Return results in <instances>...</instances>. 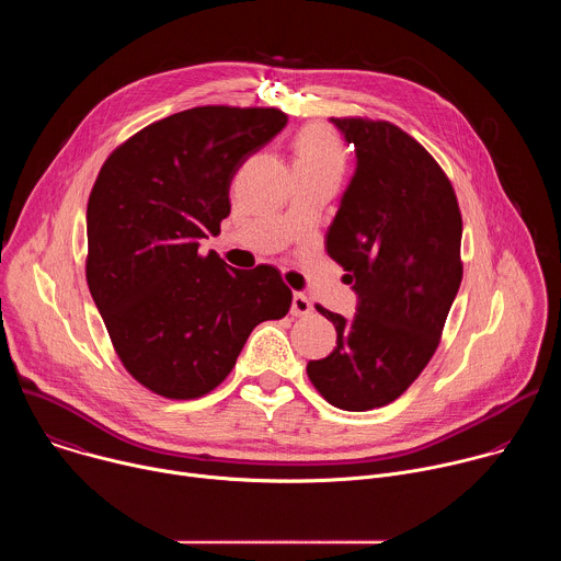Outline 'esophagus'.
<instances>
[{
	"label": "esophagus",
	"mask_w": 561,
	"mask_h": 561,
	"mask_svg": "<svg viewBox=\"0 0 561 561\" xmlns=\"http://www.w3.org/2000/svg\"><path fill=\"white\" fill-rule=\"evenodd\" d=\"M310 310H312V306H310L308 297L301 295V293H295V295H293V304H290V312H293L295 317H304V314H308Z\"/></svg>",
	"instance_id": "obj_1"
}]
</instances>
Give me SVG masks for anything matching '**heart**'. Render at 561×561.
Instances as JSON below:
<instances>
[{
  "instance_id": "obj_1",
  "label": "heart",
  "mask_w": 561,
  "mask_h": 561,
  "mask_svg": "<svg viewBox=\"0 0 561 561\" xmlns=\"http://www.w3.org/2000/svg\"><path fill=\"white\" fill-rule=\"evenodd\" d=\"M346 154L340 137L324 124H308L295 141V167L342 173Z\"/></svg>"
}]
</instances>
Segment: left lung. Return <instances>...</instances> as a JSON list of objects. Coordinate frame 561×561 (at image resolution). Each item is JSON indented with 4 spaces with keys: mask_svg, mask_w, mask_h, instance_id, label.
Returning <instances> with one entry per match:
<instances>
[{
    "mask_svg": "<svg viewBox=\"0 0 561 561\" xmlns=\"http://www.w3.org/2000/svg\"><path fill=\"white\" fill-rule=\"evenodd\" d=\"M355 146V173L327 232L348 271L357 312L322 306L337 346L306 373L329 404L370 411L402 394L431 362L461 284V215L428 150L388 122L331 117Z\"/></svg>",
    "mask_w": 561,
    "mask_h": 561,
    "instance_id": "1",
    "label": "left lung"
}]
</instances>
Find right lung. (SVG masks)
Returning <instances> with one entry per match:
<instances>
[{
  "instance_id": "1",
  "label": "right lung",
  "mask_w": 561,
  "mask_h": 561,
  "mask_svg": "<svg viewBox=\"0 0 561 561\" xmlns=\"http://www.w3.org/2000/svg\"><path fill=\"white\" fill-rule=\"evenodd\" d=\"M288 117L199 106L159 119L104 162L89 197L87 282L126 370L193 399L232 370L251 331L293 301L277 268L237 271L199 242L219 234L230 182Z\"/></svg>"
}]
</instances>
